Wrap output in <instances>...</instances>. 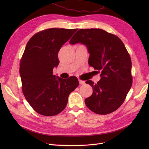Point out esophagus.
Here are the masks:
<instances>
[{
  "label": "esophagus",
  "instance_id": "obj_1",
  "mask_svg": "<svg viewBox=\"0 0 149 149\" xmlns=\"http://www.w3.org/2000/svg\"><path fill=\"white\" fill-rule=\"evenodd\" d=\"M79 84H85V81H84L79 79Z\"/></svg>",
  "mask_w": 149,
  "mask_h": 149
}]
</instances>
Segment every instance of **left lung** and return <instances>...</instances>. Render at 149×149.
<instances>
[{
    "label": "left lung",
    "mask_w": 149,
    "mask_h": 149,
    "mask_svg": "<svg viewBox=\"0 0 149 149\" xmlns=\"http://www.w3.org/2000/svg\"><path fill=\"white\" fill-rule=\"evenodd\" d=\"M86 46L89 53L88 63L101 79L92 86V95L85 100L89 109L97 114H107L123 104L132 86V62L124 44L116 35L99 29H80L70 41Z\"/></svg>",
    "instance_id": "1"
}]
</instances>
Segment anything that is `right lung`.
<instances>
[{
    "label": "right lung",
    "mask_w": 149,
    "mask_h": 149,
    "mask_svg": "<svg viewBox=\"0 0 149 149\" xmlns=\"http://www.w3.org/2000/svg\"><path fill=\"white\" fill-rule=\"evenodd\" d=\"M52 28L35 34L26 44L20 64L22 91L37 113L57 115L63 111L70 94L78 86V78L64 79L53 75L59 64L58 54L76 31Z\"/></svg>",
    "instance_id": "right-lung-1"
}]
</instances>
